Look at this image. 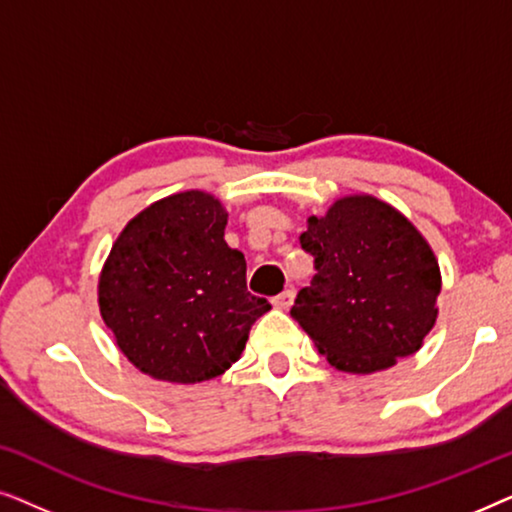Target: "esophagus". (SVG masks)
Wrapping results in <instances>:
<instances>
[{
	"label": "esophagus",
	"instance_id": "1",
	"mask_svg": "<svg viewBox=\"0 0 512 512\" xmlns=\"http://www.w3.org/2000/svg\"><path fill=\"white\" fill-rule=\"evenodd\" d=\"M293 298H296V291L286 289V291L279 293V296L272 298V305L279 307V310H289V307L293 305Z\"/></svg>",
	"mask_w": 512,
	"mask_h": 512
}]
</instances>
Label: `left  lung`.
<instances>
[{"label": "left lung", "instance_id": "1", "mask_svg": "<svg viewBox=\"0 0 512 512\" xmlns=\"http://www.w3.org/2000/svg\"><path fill=\"white\" fill-rule=\"evenodd\" d=\"M300 247L314 256L291 317L338 370L368 375L415 354L438 317L440 268L422 233L373 195L310 216Z\"/></svg>", "mask_w": 512, "mask_h": 512}]
</instances>
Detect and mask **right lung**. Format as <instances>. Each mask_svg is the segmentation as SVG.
<instances>
[{
	"instance_id": "right-lung-1",
	"label": "right lung",
	"mask_w": 512,
	"mask_h": 512,
	"mask_svg": "<svg viewBox=\"0 0 512 512\" xmlns=\"http://www.w3.org/2000/svg\"><path fill=\"white\" fill-rule=\"evenodd\" d=\"M228 214L214 195L184 191L139 212L104 263L97 300L132 366L195 384L226 373L270 310L247 291V261L223 240Z\"/></svg>"
}]
</instances>
